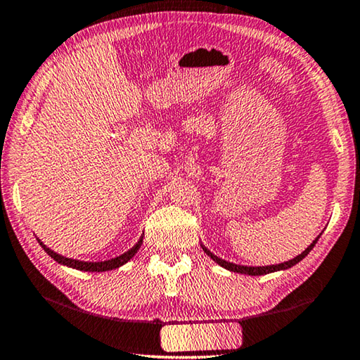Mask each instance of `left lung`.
I'll use <instances>...</instances> for the list:
<instances>
[{"label":"left lung","instance_id":"obj_1","mask_svg":"<svg viewBox=\"0 0 360 360\" xmlns=\"http://www.w3.org/2000/svg\"><path fill=\"white\" fill-rule=\"evenodd\" d=\"M319 238H320V236L315 238L314 242H311L309 247H307L304 252H302L300 255H297L295 258H292V259H289V262H284V263H279V264H269V266H243V264H236V263H231V262H226V259H222V258H219V257H216L214 253L212 252H210V250H207L205 245L201 243V247H202V250H205V253L207 255V257H211L212 259H214V262L219 264V266H222V268H226V269H229V271H233V273H240V274H248V276H263V274H269V273H274V271H283V269H289V268H292L294 264H297L299 262H302V259H304L307 255H309L310 252H311V248L315 247V243L319 242Z\"/></svg>","mask_w":360,"mask_h":360}]
</instances>
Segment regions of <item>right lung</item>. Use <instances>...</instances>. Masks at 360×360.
Listing matches in <instances>:
<instances>
[{"label":"right lung","mask_w":360,"mask_h":360,"mask_svg":"<svg viewBox=\"0 0 360 360\" xmlns=\"http://www.w3.org/2000/svg\"><path fill=\"white\" fill-rule=\"evenodd\" d=\"M39 243L41 245V248H44L45 252L49 253L50 257L55 259L56 263L65 264V266H68V268H75V269H79V271H89V273H102V271L117 269L120 266H123L124 263H128L129 259H131L134 255L138 253V250H139V247H141V243H143V237L139 238L138 243L134 245L133 248H129L128 252H124L123 255H120V257H117V258L107 259V262H81V259L66 258V257H63V255L55 253L53 250H50L49 247H46V245H44L40 240H39Z\"/></svg>","instance_id":"1"}]
</instances>
